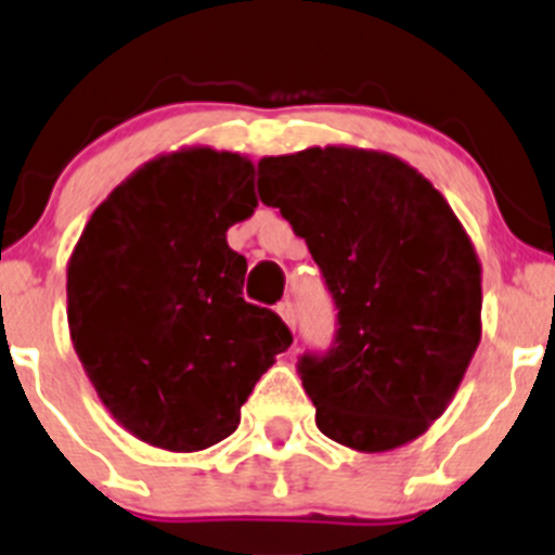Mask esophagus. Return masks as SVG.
<instances>
[{
  "label": "esophagus",
  "mask_w": 555,
  "mask_h": 555,
  "mask_svg": "<svg viewBox=\"0 0 555 555\" xmlns=\"http://www.w3.org/2000/svg\"><path fill=\"white\" fill-rule=\"evenodd\" d=\"M276 314L282 317V322L289 327V331H295V309L289 300H284V304L276 306Z\"/></svg>",
  "instance_id": "obj_1"
}]
</instances>
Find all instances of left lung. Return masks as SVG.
<instances>
[{"label": "left lung", "mask_w": 555, "mask_h": 555, "mask_svg": "<svg viewBox=\"0 0 555 555\" xmlns=\"http://www.w3.org/2000/svg\"><path fill=\"white\" fill-rule=\"evenodd\" d=\"M260 201L306 238L338 309L336 347L298 363L317 428L358 453L423 437L482 336V266L431 181L392 154L262 157Z\"/></svg>", "instance_id": "8db88e82"}]
</instances>
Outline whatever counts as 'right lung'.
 Wrapping results in <instances>:
<instances>
[{"label":"right lung","instance_id":"add662e5","mask_svg":"<svg viewBox=\"0 0 555 555\" xmlns=\"http://www.w3.org/2000/svg\"><path fill=\"white\" fill-rule=\"evenodd\" d=\"M255 163L211 146L159 154L86 222L67 262L75 354L118 426L170 453L238 428L257 379L293 344L241 298L228 230L255 214Z\"/></svg>","mask_w":555,"mask_h":555}]
</instances>
